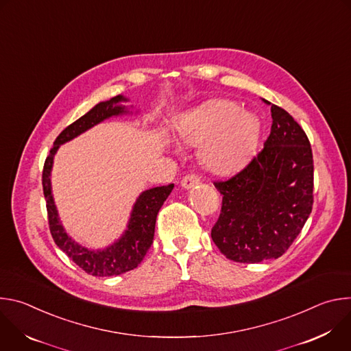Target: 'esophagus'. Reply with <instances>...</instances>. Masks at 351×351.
I'll return each instance as SVG.
<instances>
[{
    "label": "esophagus",
    "mask_w": 351,
    "mask_h": 351,
    "mask_svg": "<svg viewBox=\"0 0 351 351\" xmlns=\"http://www.w3.org/2000/svg\"><path fill=\"white\" fill-rule=\"evenodd\" d=\"M198 183H199L198 176H195V175H193V173L186 175V176L182 179V182H180L182 187H184V189H191V187H194V186L198 184Z\"/></svg>",
    "instance_id": "34e87169"
}]
</instances>
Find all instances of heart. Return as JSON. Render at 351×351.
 Here are the masks:
<instances>
[{"instance_id": "b5f03b06", "label": "heart", "mask_w": 351, "mask_h": 351, "mask_svg": "<svg viewBox=\"0 0 351 351\" xmlns=\"http://www.w3.org/2000/svg\"><path fill=\"white\" fill-rule=\"evenodd\" d=\"M176 137L198 145V158L211 172L228 175L239 169L254 152L260 121L229 99H208L175 122Z\"/></svg>"}]
</instances>
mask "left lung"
I'll return each instance as SVG.
<instances>
[{"instance_id": "left-lung-1", "label": "left lung", "mask_w": 351, "mask_h": 351, "mask_svg": "<svg viewBox=\"0 0 351 351\" xmlns=\"http://www.w3.org/2000/svg\"><path fill=\"white\" fill-rule=\"evenodd\" d=\"M271 115V133L261 152L230 179L214 182L223 197L211 237L221 253L236 263L279 258L313 210L310 140L283 108L272 104Z\"/></svg>"}]
</instances>
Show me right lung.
<instances>
[{
  "label": "right lung",
  "mask_w": 351,
  "mask_h": 351,
  "mask_svg": "<svg viewBox=\"0 0 351 351\" xmlns=\"http://www.w3.org/2000/svg\"><path fill=\"white\" fill-rule=\"evenodd\" d=\"M122 101H128V98L123 95H117L108 99V101L98 103L87 114L65 128L56 138L53 148L49 149V156L47 157L43 169V191L47 203L49 232H51L56 244L62 252L77 267L93 276H115L137 268L147 254L148 248L153 244L158 211L173 189V183H171L168 186L153 187L143 191L133 206L128 229L121 239L107 248L90 250L76 243L65 232L54 203L51 178H49L51 176L54 156L57 154L61 144L75 138L97 123L111 117L128 114V108L121 106Z\"/></svg>",
  "instance_id": "right-lung-1"
}]
</instances>
